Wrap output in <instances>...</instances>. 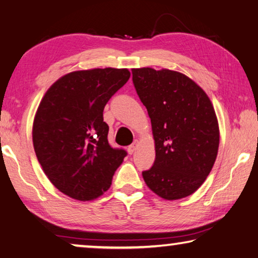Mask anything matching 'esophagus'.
Masks as SVG:
<instances>
[{
    "label": "esophagus",
    "mask_w": 258,
    "mask_h": 258,
    "mask_svg": "<svg viewBox=\"0 0 258 258\" xmlns=\"http://www.w3.org/2000/svg\"><path fill=\"white\" fill-rule=\"evenodd\" d=\"M138 145H139V142H138V141H134V142L132 143V145L127 147V151H128V154H130V155H132V154H133V152L135 151V149H137Z\"/></svg>",
    "instance_id": "1"
}]
</instances>
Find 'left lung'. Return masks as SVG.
I'll return each instance as SVG.
<instances>
[{"label": "left lung", "mask_w": 258, "mask_h": 258, "mask_svg": "<svg viewBox=\"0 0 258 258\" xmlns=\"http://www.w3.org/2000/svg\"><path fill=\"white\" fill-rule=\"evenodd\" d=\"M132 75L155 139L156 159L143 180L164 199L187 197L206 180L217 156L220 131L211 100L181 73L138 68Z\"/></svg>", "instance_id": "left-lung-1"}]
</instances>
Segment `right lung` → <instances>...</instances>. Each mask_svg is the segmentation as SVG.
I'll return each mask as SVG.
<instances>
[{
    "label": "right lung",
    "mask_w": 258,
    "mask_h": 258,
    "mask_svg": "<svg viewBox=\"0 0 258 258\" xmlns=\"http://www.w3.org/2000/svg\"><path fill=\"white\" fill-rule=\"evenodd\" d=\"M130 76L116 68L73 72L42 99L33 125L35 154L52 184L69 197L98 198L127 156L109 145L103 109Z\"/></svg>",
    "instance_id": "right-lung-1"
}]
</instances>
